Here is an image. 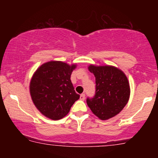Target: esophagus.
Returning <instances> with one entry per match:
<instances>
[{
  "instance_id": "34e87169",
  "label": "esophagus",
  "mask_w": 158,
  "mask_h": 158,
  "mask_svg": "<svg viewBox=\"0 0 158 158\" xmlns=\"http://www.w3.org/2000/svg\"><path fill=\"white\" fill-rule=\"evenodd\" d=\"M85 94H81L80 95V99L81 100H85Z\"/></svg>"
}]
</instances>
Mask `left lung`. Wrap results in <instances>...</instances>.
Segmentation results:
<instances>
[{"label": "left lung", "mask_w": 158, "mask_h": 158, "mask_svg": "<svg viewBox=\"0 0 158 158\" xmlns=\"http://www.w3.org/2000/svg\"><path fill=\"white\" fill-rule=\"evenodd\" d=\"M96 78V92L93 98L87 99L91 111L102 120L114 117L123 109L130 97L128 79L119 68L114 66L88 67Z\"/></svg>", "instance_id": "8db88e82"}]
</instances>
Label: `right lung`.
Returning <instances> with one entry per match:
<instances>
[{"label":"right lung","mask_w":158,"mask_h":158,"mask_svg":"<svg viewBox=\"0 0 158 158\" xmlns=\"http://www.w3.org/2000/svg\"><path fill=\"white\" fill-rule=\"evenodd\" d=\"M76 64L60 61L44 63L36 70L30 84L32 100L43 115L58 120L65 117L80 96L70 80Z\"/></svg>","instance_id":"right-lung-1"}]
</instances>
